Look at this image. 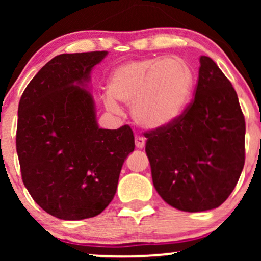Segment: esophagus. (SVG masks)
<instances>
[{"instance_id":"obj_1","label":"esophagus","mask_w":261,"mask_h":261,"mask_svg":"<svg viewBox=\"0 0 261 261\" xmlns=\"http://www.w3.org/2000/svg\"><path fill=\"white\" fill-rule=\"evenodd\" d=\"M135 145H136L137 148L142 149L143 147H145L146 141H145V139H143V137H141V136H135Z\"/></svg>"}]
</instances>
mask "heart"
<instances>
[{
	"label": "heart",
	"instance_id": "1",
	"mask_svg": "<svg viewBox=\"0 0 261 261\" xmlns=\"http://www.w3.org/2000/svg\"><path fill=\"white\" fill-rule=\"evenodd\" d=\"M193 73L178 59H140L113 71L104 106L119 113L118 101L130 106L134 121L145 130H158L174 122L187 107Z\"/></svg>",
	"mask_w": 261,
	"mask_h": 261
}]
</instances>
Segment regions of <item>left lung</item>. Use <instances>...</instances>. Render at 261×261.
<instances>
[{
    "mask_svg": "<svg viewBox=\"0 0 261 261\" xmlns=\"http://www.w3.org/2000/svg\"><path fill=\"white\" fill-rule=\"evenodd\" d=\"M152 180L162 199L187 212L216 208L244 167L245 121L232 83L200 58L193 103L174 122L146 134Z\"/></svg>",
    "mask_w": 261,
    "mask_h": 261,
    "instance_id": "8db88e82",
    "label": "left lung"
}]
</instances>
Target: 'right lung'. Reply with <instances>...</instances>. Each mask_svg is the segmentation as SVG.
<instances>
[{"mask_svg":"<svg viewBox=\"0 0 261 261\" xmlns=\"http://www.w3.org/2000/svg\"><path fill=\"white\" fill-rule=\"evenodd\" d=\"M107 51L62 54L35 74L18 107L17 153L33 200L60 220L99 215L134 152L130 126L100 128L88 88Z\"/></svg>","mask_w":261,"mask_h":261,"instance_id":"1","label":"right lung"}]
</instances>
